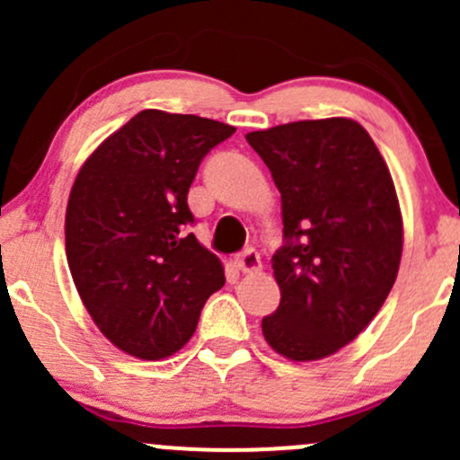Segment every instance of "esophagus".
<instances>
[{
	"mask_svg": "<svg viewBox=\"0 0 460 460\" xmlns=\"http://www.w3.org/2000/svg\"><path fill=\"white\" fill-rule=\"evenodd\" d=\"M234 262L243 273H253L262 267V264H260V253L256 252V249H244L240 256H235Z\"/></svg>",
	"mask_w": 460,
	"mask_h": 460,
	"instance_id": "1",
	"label": "esophagus"
}]
</instances>
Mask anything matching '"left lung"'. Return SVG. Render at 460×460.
Instances as JSON below:
<instances>
[{
    "label": "left lung",
    "mask_w": 460,
    "mask_h": 460,
    "mask_svg": "<svg viewBox=\"0 0 460 460\" xmlns=\"http://www.w3.org/2000/svg\"><path fill=\"white\" fill-rule=\"evenodd\" d=\"M282 200L285 244L271 267L280 305L264 341L305 363L354 341L396 282L402 216L369 133L347 118L303 119L247 133Z\"/></svg>",
    "instance_id": "left-lung-1"
}]
</instances>
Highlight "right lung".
Instances as JSON below:
<instances>
[{"mask_svg":"<svg viewBox=\"0 0 460 460\" xmlns=\"http://www.w3.org/2000/svg\"><path fill=\"white\" fill-rule=\"evenodd\" d=\"M235 133L198 115L146 109L82 164L66 207V258L86 312L118 349L160 360L187 345L217 256L187 234V193L202 157Z\"/></svg>","mask_w":460,"mask_h":460,"instance_id":"add662e5","label":"right lung"}]
</instances>
